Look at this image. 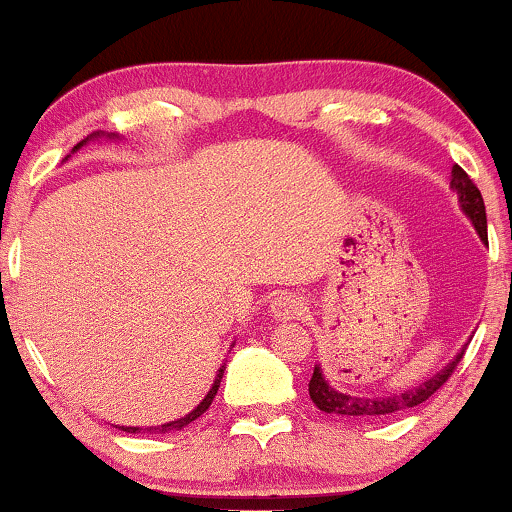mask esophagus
<instances>
[{"label":"esophagus","instance_id":"34e87169","mask_svg":"<svg viewBox=\"0 0 512 512\" xmlns=\"http://www.w3.org/2000/svg\"><path fill=\"white\" fill-rule=\"evenodd\" d=\"M270 313L275 320H296L305 313V301L298 294H291V291H284L270 303Z\"/></svg>","mask_w":512,"mask_h":512}]
</instances>
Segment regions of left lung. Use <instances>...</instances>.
Listing matches in <instances>:
<instances>
[{"label":"left lung","instance_id":"obj_1","mask_svg":"<svg viewBox=\"0 0 512 512\" xmlns=\"http://www.w3.org/2000/svg\"><path fill=\"white\" fill-rule=\"evenodd\" d=\"M451 190L459 195V204H461L463 214L473 221L480 240L484 244H489L487 242V211H484V199L480 195V190H477V185L470 181V176L459 167V164H454V167H451ZM463 355H466V348H463L461 353L447 364V367L440 369L433 376H428L423 383H418V386H414V388L400 390V393H388V395L338 393L336 388H331L327 383L320 364H315L313 378H310V383H308L310 400H313L322 411H327V414H336V416L383 418L390 414H400V411L416 407V404L426 402L430 395H435L437 390L447 383V378L454 374V369L459 367Z\"/></svg>","mask_w":512,"mask_h":512}]
</instances>
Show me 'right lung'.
I'll return each mask as SVG.
<instances>
[{"label":"right lung","instance_id":"right-lung-1","mask_svg":"<svg viewBox=\"0 0 512 512\" xmlns=\"http://www.w3.org/2000/svg\"><path fill=\"white\" fill-rule=\"evenodd\" d=\"M98 136H101V134H98V131H96V134H91L89 138H98ZM89 138H86V141H89ZM110 138H117L115 134H112ZM86 141H82V143H77L75 145V148H72V152H75V150H79V148H82V145L86 143ZM223 371H225V364H223V367L221 369H218V374H216V378H214V386H211L209 388V393H207V397H204V400L202 402H199L197 404V407L195 409H192L190 411V414H185L183 418H176V421H169V423H164V426H155V428H148V433H155V435H159V433H171V430H181V428H185V426H188V423H192V421H195V418H199V416H202L204 414V411H207L209 407H211V402H214V397H216V393H218V388H221V378H223ZM119 428H122L124 430V433H141V428H126V426H119Z\"/></svg>","mask_w":512,"mask_h":512}]
</instances>
